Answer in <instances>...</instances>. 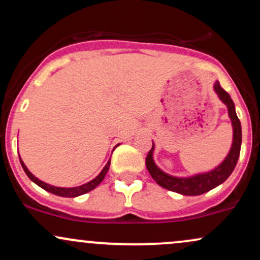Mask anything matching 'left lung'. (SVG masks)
<instances>
[{
    "instance_id": "left-lung-1",
    "label": "left lung",
    "mask_w": 260,
    "mask_h": 260,
    "mask_svg": "<svg viewBox=\"0 0 260 260\" xmlns=\"http://www.w3.org/2000/svg\"><path fill=\"white\" fill-rule=\"evenodd\" d=\"M214 89L219 95V98L221 101L228 106L229 109V115L230 118L232 121V127H234V142H232L231 150L226 159L223 160L222 164H220V166H217L215 170L208 172V174H202L193 176V177L188 178H178V177H172L165 172H162L161 170L155 165L153 160V150H154V144L151 147L150 150L147 155V159H145V165L150 174L151 177L156 181V183L159 186L166 188V189L172 190V192L180 193L183 196H199L203 193L208 192V190L213 189L221 184L222 182H225L229 178V176L234 171L236 164H237L238 156H240L241 151V143H242V129H241V122L238 120L237 115H236L235 110V104L232 101L231 96L229 95L228 91H225L221 88L219 82L215 83Z\"/></svg>"
}]
</instances>
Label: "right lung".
I'll return each instance as SVG.
<instances>
[{
  "label": "right lung",
  "instance_id": "1",
  "mask_svg": "<svg viewBox=\"0 0 260 260\" xmlns=\"http://www.w3.org/2000/svg\"><path fill=\"white\" fill-rule=\"evenodd\" d=\"M20 160V165H22L23 170L25 171L26 176H28L30 180L34 182V183H37L39 187L44 188L45 190H47V192L52 193V194H56V196H59V197H70V198H73V197H78V196H82L84 194V193H88L90 192L91 189H94L95 187L98 186V184H100V182L105 178V175L106 172L109 171V168H110V162H111V160L107 161L106 166L104 168L103 171L100 172V175L98 176V177H95L94 180L88 182V183L83 184V186H79V187H74V188H59V187H55V186H50V184L45 183V182L38 180L37 177H35L34 175H31L30 172H29V170L26 169V166L24 165V162H23L22 159L19 157Z\"/></svg>",
  "mask_w": 260,
  "mask_h": 260
}]
</instances>
